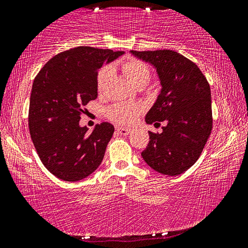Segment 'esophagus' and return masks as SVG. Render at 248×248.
I'll list each match as a JSON object with an SVG mask.
<instances>
[{"instance_id":"obj_1","label":"esophagus","mask_w":248,"mask_h":248,"mask_svg":"<svg viewBox=\"0 0 248 248\" xmlns=\"http://www.w3.org/2000/svg\"><path fill=\"white\" fill-rule=\"evenodd\" d=\"M117 132L119 133V135H121V136H128V135H130V133L132 132V130H131V129H129V128L118 127L117 128Z\"/></svg>"}]
</instances>
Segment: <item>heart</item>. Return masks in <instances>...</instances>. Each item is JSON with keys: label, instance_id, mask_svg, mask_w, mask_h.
Returning <instances> with one entry per match:
<instances>
[{"label": "heart", "instance_id": "obj_1", "mask_svg": "<svg viewBox=\"0 0 248 248\" xmlns=\"http://www.w3.org/2000/svg\"><path fill=\"white\" fill-rule=\"evenodd\" d=\"M121 66H123L124 74L127 75L129 79L137 87L141 85L147 86L151 79V69L142 61L137 60V58H127L124 62H123ZM111 75V65H105L99 69L96 77L98 90H103L105 88ZM141 112H142V107L138 104L118 103L110 106L107 111H106V115L113 123L128 125L135 123L141 115Z\"/></svg>", "mask_w": 248, "mask_h": 248}]
</instances>
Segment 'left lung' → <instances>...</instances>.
<instances>
[{"label":"left lung","mask_w":248,"mask_h":248,"mask_svg":"<svg viewBox=\"0 0 248 248\" xmlns=\"http://www.w3.org/2000/svg\"><path fill=\"white\" fill-rule=\"evenodd\" d=\"M131 54L156 69L161 92L145 123L166 124L162 132L149 131L143 160L159 173L178 175L198 161L212 131L211 89L193 62L170 49Z\"/></svg>","instance_id":"left-lung-1"}]
</instances>
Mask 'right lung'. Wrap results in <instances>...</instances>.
Listing matches in <instances>:
<instances>
[{
	"mask_svg": "<svg viewBox=\"0 0 248 248\" xmlns=\"http://www.w3.org/2000/svg\"><path fill=\"white\" fill-rule=\"evenodd\" d=\"M123 54L75 47L54 56L35 77L29 110L31 138L42 163L58 179L79 181L100 166L115 128L103 123L88 133L79 120L84 106L98 96V70Z\"/></svg>",
	"mask_w": 248,
	"mask_h": 248,
	"instance_id": "1",
	"label": "right lung"
}]
</instances>
